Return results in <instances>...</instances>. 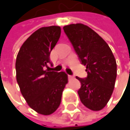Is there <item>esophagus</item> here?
I'll use <instances>...</instances> for the list:
<instances>
[{"mask_svg":"<svg viewBox=\"0 0 130 130\" xmlns=\"http://www.w3.org/2000/svg\"><path fill=\"white\" fill-rule=\"evenodd\" d=\"M68 78H69V79H72V78L74 77H73V76H71V75H68Z\"/></svg>","mask_w":130,"mask_h":130,"instance_id":"esophagus-1","label":"esophagus"}]
</instances>
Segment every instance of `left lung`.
I'll list each match as a JSON object with an SVG mask.
<instances>
[{"mask_svg":"<svg viewBox=\"0 0 130 130\" xmlns=\"http://www.w3.org/2000/svg\"><path fill=\"white\" fill-rule=\"evenodd\" d=\"M81 64L87 67L86 78H76L81 102L92 111L102 110L108 102L117 77V63L107 43L90 27L77 23L63 27Z\"/></svg>","mask_w":130,"mask_h":130,"instance_id":"1","label":"left lung"}]
</instances>
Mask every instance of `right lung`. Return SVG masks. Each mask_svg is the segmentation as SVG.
Wrapping results in <instances>:
<instances>
[{
  "label": "right lung",
  "instance_id": "1",
  "mask_svg": "<svg viewBox=\"0 0 130 130\" xmlns=\"http://www.w3.org/2000/svg\"><path fill=\"white\" fill-rule=\"evenodd\" d=\"M60 35L59 26L40 28L24 42L16 57V80L21 93L28 105L43 115L56 111L68 83L64 71L44 70Z\"/></svg>",
  "mask_w": 130,
  "mask_h": 130
}]
</instances>
